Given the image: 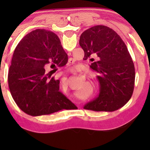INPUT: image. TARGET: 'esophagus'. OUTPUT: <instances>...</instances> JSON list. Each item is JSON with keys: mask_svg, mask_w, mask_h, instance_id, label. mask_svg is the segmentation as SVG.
Returning a JSON list of instances; mask_svg holds the SVG:
<instances>
[{"mask_svg": "<svg viewBox=\"0 0 150 150\" xmlns=\"http://www.w3.org/2000/svg\"><path fill=\"white\" fill-rule=\"evenodd\" d=\"M69 63H71V62H70V61H69Z\"/></svg>", "mask_w": 150, "mask_h": 150, "instance_id": "1", "label": "esophagus"}]
</instances>
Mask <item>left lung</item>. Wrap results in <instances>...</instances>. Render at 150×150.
<instances>
[{"label": "left lung", "mask_w": 150, "mask_h": 150, "mask_svg": "<svg viewBox=\"0 0 150 150\" xmlns=\"http://www.w3.org/2000/svg\"><path fill=\"white\" fill-rule=\"evenodd\" d=\"M80 46L84 60L98 73L100 92L97 98L84 106L86 110L112 112L123 107L131 99L135 83V69L131 55L121 38L112 29L96 25L81 34ZM98 57L94 62L91 57Z\"/></svg>", "instance_id": "1"}]
</instances>
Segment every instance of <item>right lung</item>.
<instances>
[{
    "instance_id": "right-lung-1",
    "label": "right lung",
    "mask_w": 150,
    "mask_h": 150,
    "mask_svg": "<svg viewBox=\"0 0 150 150\" xmlns=\"http://www.w3.org/2000/svg\"><path fill=\"white\" fill-rule=\"evenodd\" d=\"M67 61L59 38L53 32L37 29L20 40L13 52L8 81L13 100L24 112L40 116L76 108L59 91V81L47 73Z\"/></svg>"
}]
</instances>
